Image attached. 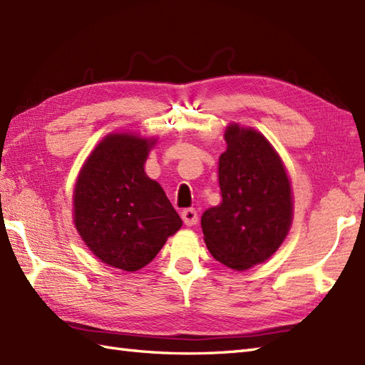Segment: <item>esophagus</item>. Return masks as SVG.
<instances>
[{"label":"esophagus","mask_w":365,"mask_h":365,"mask_svg":"<svg viewBox=\"0 0 365 365\" xmlns=\"http://www.w3.org/2000/svg\"><path fill=\"white\" fill-rule=\"evenodd\" d=\"M182 219H183V222H185V225H188V227H191V225H194V224H197V211L194 210V208H186V210H183L182 211Z\"/></svg>","instance_id":"esophagus-1"}]
</instances>
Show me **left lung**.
Here are the masks:
<instances>
[{"label": "left lung", "instance_id": "left-lung-1", "mask_svg": "<svg viewBox=\"0 0 365 365\" xmlns=\"http://www.w3.org/2000/svg\"><path fill=\"white\" fill-rule=\"evenodd\" d=\"M219 157L222 200L202 215L211 255L245 270L272 257L292 221L291 183L277 152L261 133L232 124Z\"/></svg>", "mask_w": 365, "mask_h": 365}]
</instances>
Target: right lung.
I'll return each instance as SVG.
<instances>
[{
  "label": "right lung",
  "instance_id": "right-lung-1",
  "mask_svg": "<svg viewBox=\"0 0 365 365\" xmlns=\"http://www.w3.org/2000/svg\"><path fill=\"white\" fill-rule=\"evenodd\" d=\"M154 141L113 133L88 157L74 190V224L88 249L127 272L155 258L182 219L162 186L144 173Z\"/></svg>",
  "mask_w": 365,
  "mask_h": 365
}]
</instances>
